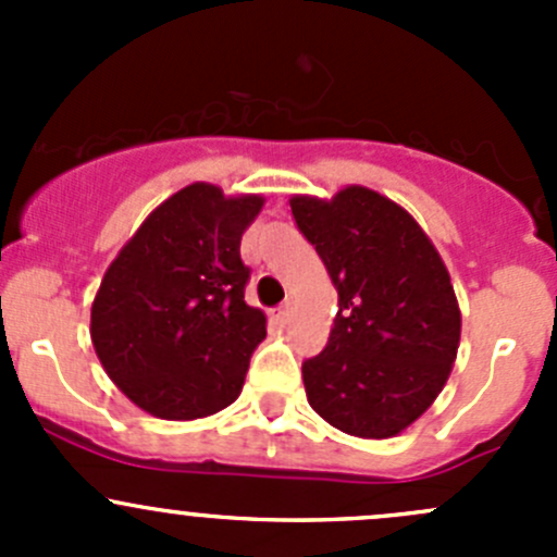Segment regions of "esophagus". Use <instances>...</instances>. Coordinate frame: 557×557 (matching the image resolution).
Wrapping results in <instances>:
<instances>
[{
  "mask_svg": "<svg viewBox=\"0 0 557 557\" xmlns=\"http://www.w3.org/2000/svg\"><path fill=\"white\" fill-rule=\"evenodd\" d=\"M290 312H294V307H290V301H285V305H280L277 310H274V318H277L280 323H285V320L290 318Z\"/></svg>",
  "mask_w": 557,
  "mask_h": 557,
  "instance_id": "1",
  "label": "esophagus"
}]
</instances>
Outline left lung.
Masks as SVG:
<instances>
[{
	"label": "left lung",
	"instance_id": "8db88e82",
	"mask_svg": "<svg viewBox=\"0 0 557 557\" xmlns=\"http://www.w3.org/2000/svg\"><path fill=\"white\" fill-rule=\"evenodd\" d=\"M290 212L339 294L329 342L301 363L307 401L345 434H401L440 396L458 352L445 261L407 210L361 185L331 201L294 196Z\"/></svg>",
	"mask_w": 557,
	"mask_h": 557
}]
</instances>
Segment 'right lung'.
<instances>
[{"label":"right lung","instance_id":"right-lung-1","mask_svg":"<svg viewBox=\"0 0 557 557\" xmlns=\"http://www.w3.org/2000/svg\"><path fill=\"white\" fill-rule=\"evenodd\" d=\"M261 196L194 183L156 207L104 272L91 342L110 380L145 412L196 420L237 401L267 318L245 305L239 258Z\"/></svg>","mask_w":557,"mask_h":557}]
</instances>
